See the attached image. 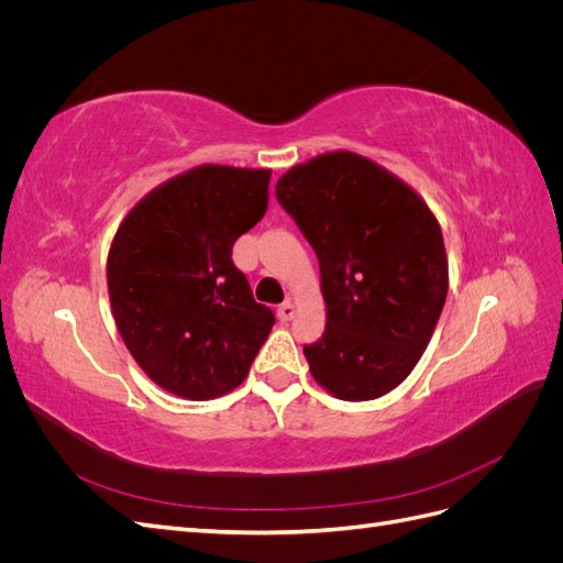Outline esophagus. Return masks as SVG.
<instances>
[{"label":"esophagus","instance_id":"obj_1","mask_svg":"<svg viewBox=\"0 0 563 563\" xmlns=\"http://www.w3.org/2000/svg\"><path fill=\"white\" fill-rule=\"evenodd\" d=\"M277 317H279V321L282 323H286V321H291L294 317H296V305L291 302V300H286V302H282L279 308H277Z\"/></svg>","mask_w":563,"mask_h":563}]
</instances>
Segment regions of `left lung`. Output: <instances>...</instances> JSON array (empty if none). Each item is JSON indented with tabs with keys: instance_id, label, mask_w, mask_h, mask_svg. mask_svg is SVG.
Returning <instances> with one entry per match:
<instances>
[{
	"instance_id": "left-lung-1",
	"label": "left lung",
	"mask_w": 563,
	"mask_h": 563,
	"mask_svg": "<svg viewBox=\"0 0 563 563\" xmlns=\"http://www.w3.org/2000/svg\"><path fill=\"white\" fill-rule=\"evenodd\" d=\"M275 195L319 258L327 329L302 347L312 378L345 401L387 395L420 362L446 302L434 213L404 180L347 150L294 166Z\"/></svg>"
}]
</instances>
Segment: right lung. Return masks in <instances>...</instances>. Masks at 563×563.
Returning <instances> with one entry per match:
<instances>
[{"mask_svg": "<svg viewBox=\"0 0 563 563\" xmlns=\"http://www.w3.org/2000/svg\"><path fill=\"white\" fill-rule=\"evenodd\" d=\"M267 168L203 164L145 195L108 255L117 331L172 395L207 401L240 385L275 312L255 302L232 246L267 209Z\"/></svg>", "mask_w": 563, "mask_h": 563, "instance_id": "add662e5", "label": "right lung"}]
</instances>
